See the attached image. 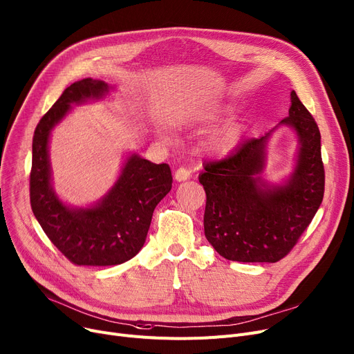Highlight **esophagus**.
<instances>
[{
	"label": "esophagus",
	"mask_w": 354,
	"mask_h": 354,
	"mask_svg": "<svg viewBox=\"0 0 354 354\" xmlns=\"http://www.w3.org/2000/svg\"><path fill=\"white\" fill-rule=\"evenodd\" d=\"M191 176H192V172L189 169H186V168H179L175 172V179L178 182H183V180L191 179Z\"/></svg>",
	"instance_id": "34e87169"
}]
</instances>
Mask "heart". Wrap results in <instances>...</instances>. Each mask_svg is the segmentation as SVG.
Masks as SVG:
<instances>
[{
	"label": "heart",
	"mask_w": 354,
	"mask_h": 354,
	"mask_svg": "<svg viewBox=\"0 0 354 354\" xmlns=\"http://www.w3.org/2000/svg\"><path fill=\"white\" fill-rule=\"evenodd\" d=\"M227 108H214L206 109L196 113L201 121H215L219 116L227 113ZM243 128L238 122H227L226 125L216 129L209 138V149L215 153L223 155L230 152L234 147L239 144Z\"/></svg>",
	"instance_id": "heart-1"
}]
</instances>
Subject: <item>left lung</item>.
<instances>
[{
  "mask_svg": "<svg viewBox=\"0 0 354 354\" xmlns=\"http://www.w3.org/2000/svg\"><path fill=\"white\" fill-rule=\"evenodd\" d=\"M289 116L233 155L209 162L199 175L206 192L205 236L227 261L274 263L296 245L324 194L320 131L310 112L290 93ZM289 126L298 138L292 172L279 184L263 179L271 133Z\"/></svg>",
  "mask_w": 354,
  "mask_h": 354,
  "instance_id": "8db88e82",
  "label": "left lung"
}]
</instances>
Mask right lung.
Masks as SVG:
<instances>
[{"label": "right lung", "mask_w": 354, "mask_h": 354, "mask_svg": "<svg viewBox=\"0 0 354 354\" xmlns=\"http://www.w3.org/2000/svg\"><path fill=\"white\" fill-rule=\"evenodd\" d=\"M112 86L84 78L69 85L38 122L32 138L30 201L42 230L71 262L80 266H112L142 249L156 205L172 187L169 165L152 163L129 153L111 189L86 207L62 202L53 186L50 139L53 129L73 109L104 100Z\"/></svg>", "instance_id": "right-lung-1"}]
</instances>
